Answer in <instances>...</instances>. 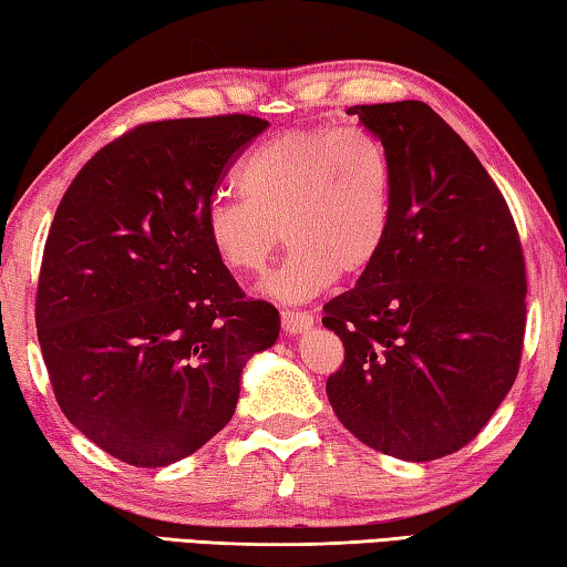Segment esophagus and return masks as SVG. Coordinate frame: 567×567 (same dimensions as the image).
Instances as JSON below:
<instances>
[{
    "label": "esophagus",
    "mask_w": 567,
    "mask_h": 567,
    "mask_svg": "<svg viewBox=\"0 0 567 567\" xmlns=\"http://www.w3.org/2000/svg\"><path fill=\"white\" fill-rule=\"evenodd\" d=\"M281 326L286 333H301L313 326V316L306 311H284L281 313Z\"/></svg>",
    "instance_id": "esophagus-1"
}]
</instances>
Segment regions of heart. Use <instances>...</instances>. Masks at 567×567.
I'll use <instances>...</instances> for the list:
<instances>
[{"instance_id":"1","label":"heart","mask_w":567,"mask_h":567,"mask_svg":"<svg viewBox=\"0 0 567 567\" xmlns=\"http://www.w3.org/2000/svg\"><path fill=\"white\" fill-rule=\"evenodd\" d=\"M241 198H214L204 234L226 271L261 274L281 234L291 244L264 291L306 301L336 276H359L383 251L393 218V164L359 126L293 128L258 144L236 172Z\"/></svg>"}]
</instances>
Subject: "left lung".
<instances>
[{
    "label": "left lung",
    "instance_id": "obj_1",
    "mask_svg": "<svg viewBox=\"0 0 567 567\" xmlns=\"http://www.w3.org/2000/svg\"><path fill=\"white\" fill-rule=\"evenodd\" d=\"M349 114L389 148L393 218L373 266L323 306V326L346 349L326 395L361 443L435 461L481 433L518 375L520 236L478 156L429 104Z\"/></svg>",
    "mask_w": 567,
    "mask_h": 567
}]
</instances>
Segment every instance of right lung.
Listing matches in <instances>:
<instances>
[{"mask_svg": "<svg viewBox=\"0 0 567 567\" xmlns=\"http://www.w3.org/2000/svg\"><path fill=\"white\" fill-rule=\"evenodd\" d=\"M268 122L142 124L89 158L56 206L37 336L59 409L114 458L164 468L231 421L241 371L281 319L246 299L204 234V208Z\"/></svg>", "mask_w": 567, "mask_h": 567, "instance_id": "right-lung-1", "label": "right lung"}]
</instances>
